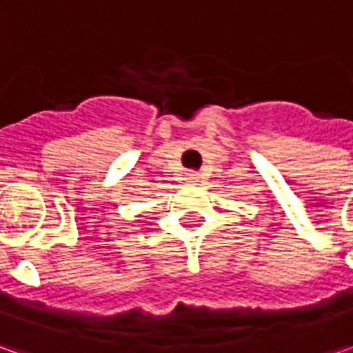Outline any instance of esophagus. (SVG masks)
<instances>
[{
    "instance_id": "esophagus-1",
    "label": "esophagus",
    "mask_w": 353,
    "mask_h": 353,
    "mask_svg": "<svg viewBox=\"0 0 353 353\" xmlns=\"http://www.w3.org/2000/svg\"><path fill=\"white\" fill-rule=\"evenodd\" d=\"M184 181H186L188 184H196L200 183V174L194 172V170H190V172H186V174H184Z\"/></svg>"
}]
</instances>
